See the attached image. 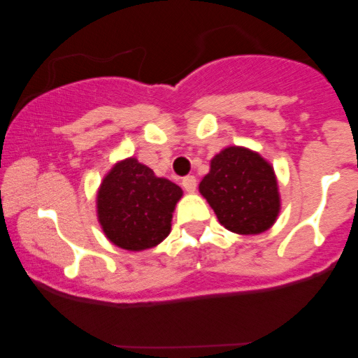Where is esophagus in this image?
Listing matches in <instances>:
<instances>
[{
    "label": "esophagus",
    "instance_id": "esophagus-1",
    "mask_svg": "<svg viewBox=\"0 0 358 358\" xmlns=\"http://www.w3.org/2000/svg\"><path fill=\"white\" fill-rule=\"evenodd\" d=\"M182 185H183V188L185 190H187L188 193H193L196 190V178L193 175H188V176H185V178L182 180Z\"/></svg>",
    "mask_w": 358,
    "mask_h": 358
}]
</instances>
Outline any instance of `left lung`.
<instances>
[{"label": "left lung", "instance_id": "obj_1", "mask_svg": "<svg viewBox=\"0 0 358 358\" xmlns=\"http://www.w3.org/2000/svg\"><path fill=\"white\" fill-rule=\"evenodd\" d=\"M199 190L220 224L241 236L266 232L281 210L273 166L248 148L229 146L213 156Z\"/></svg>", "mask_w": 358, "mask_h": 358}]
</instances>
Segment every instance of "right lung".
<instances>
[{
    "label": "right lung",
    "instance_id": "1",
    "mask_svg": "<svg viewBox=\"0 0 358 358\" xmlns=\"http://www.w3.org/2000/svg\"><path fill=\"white\" fill-rule=\"evenodd\" d=\"M182 195L178 185L156 176L136 158H126L110 168L97 192L99 224L117 248L151 249L170 234Z\"/></svg>",
    "mask_w": 358,
    "mask_h": 358
}]
</instances>
